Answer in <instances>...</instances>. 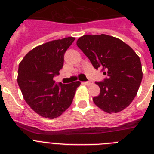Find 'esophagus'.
Wrapping results in <instances>:
<instances>
[{"mask_svg":"<svg viewBox=\"0 0 154 154\" xmlns=\"http://www.w3.org/2000/svg\"><path fill=\"white\" fill-rule=\"evenodd\" d=\"M83 84H85V85H91V84H92V81H91V80H89V81H85Z\"/></svg>","mask_w":154,"mask_h":154,"instance_id":"34e87169","label":"esophagus"}]
</instances>
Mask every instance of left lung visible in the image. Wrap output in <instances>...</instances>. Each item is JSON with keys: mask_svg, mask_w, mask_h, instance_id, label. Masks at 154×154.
<instances>
[{"mask_svg": "<svg viewBox=\"0 0 154 154\" xmlns=\"http://www.w3.org/2000/svg\"><path fill=\"white\" fill-rule=\"evenodd\" d=\"M77 45L89 58L94 67L106 77L96 82L100 93L94 103L106 113H118L131 104L143 78L140 57L134 50L114 37L84 35Z\"/></svg>", "mask_w": 154, "mask_h": 154, "instance_id": "8db88e82", "label": "left lung"}]
</instances>
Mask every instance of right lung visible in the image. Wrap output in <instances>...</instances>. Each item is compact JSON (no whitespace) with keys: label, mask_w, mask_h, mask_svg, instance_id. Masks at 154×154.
<instances>
[{"label":"right lung","mask_w":154,"mask_h":154,"mask_svg":"<svg viewBox=\"0 0 154 154\" xmlns=\"http://www.w3.org/2000/svg\"><path fill=\"white\" fill-rule=\"evenodd\" d=\"M75 40L66 37L36 47L19 64L17 83L33 110L46 118L59 117L70 106L80 81L56 84L54 77L63 68L65 52Z\"/></svg>","instance_id":"add662e5"}]
</instances>
